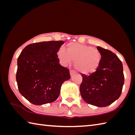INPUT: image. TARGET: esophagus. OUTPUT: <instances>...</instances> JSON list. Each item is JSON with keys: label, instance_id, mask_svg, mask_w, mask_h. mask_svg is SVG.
<instances>
[{"label": "esophagus", "instance_id": "esophagus-1", "mask_svg": "<svg viewBox=\"0 0 135 135\" xmlns=\"http://www.w3.org/2000/svg\"><path fill=\"white\" fill-rule=\"evenodd\" d=\"M70 75L71 76H73L74 74H75V71H73V70H71L70 71Z\"/></svg>", "mask_w": 135, "mask_h": 135}]
</instances>
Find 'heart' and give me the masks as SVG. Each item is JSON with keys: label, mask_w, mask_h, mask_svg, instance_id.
<instances>
[{"label": "heart", "mask_w": 135, "mask_h": 135, "mask_svg": "<svg viewBox=\"0 0 135 135\" xmlns=\"http://www.w3.org/2000/svg\"><path fill=\"white\" fill-rule=\"evenodd\" d=\"M57 54L62 64L67 65L73 60L76 69L85 74L94 72L102 61V54L99 50L75 42L69 43L67 50L60 49Z\"/></svg>", "instance_id": "b5f03b06"}]
</instances>
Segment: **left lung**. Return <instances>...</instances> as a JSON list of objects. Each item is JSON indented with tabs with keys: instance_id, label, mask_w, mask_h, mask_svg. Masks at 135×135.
<instances>
[{
	"instance_id": "8db88e82",
	"label": "left lung",
	"mask_w": 135,
	"mask_h": 135,
	"mask_svg": "<svg viewBox=\"0 0 135 135\" xmlns=\"http://www.w3.org/2000/svg\"><path fill=\"white\" fill-rule=\"evenodd\" d=\"M102 61L95 72L83 74L80 93L88 104L103 107L110 105L121 96L124 84L123 65L115 54L100 46Z\"/></svg>"
}]
</instances>
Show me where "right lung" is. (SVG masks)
<instances>
[{
	"label": "right lung",
	"mask_w": 135,
	"mask_h": 135,
	"mask_svg": "<svg viewBox=\"0 0 135 135\" xmlns=\"http://www.w3.org/2000/svg\"><path fill=\"white\" fill-rule=\"evenodd\" d=\"M64 42L47 41L28 45L17 60L16 81L20 93L35 105L55 101L69 70L59 64L57 53Z\"/></svg>",
	"instance_id": "1"
}]
</instances>
